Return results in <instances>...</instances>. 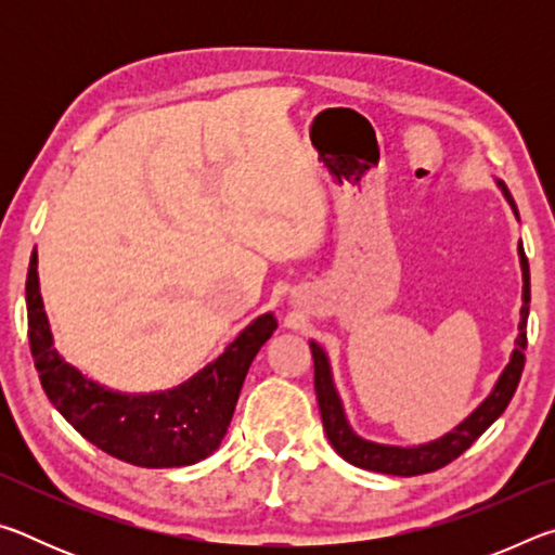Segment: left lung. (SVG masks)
Here are the masks:
<instances>
[{
    "instance_id": "left-lung-1",
    "label": "left lung",
    "mask_w": 555,
    "mask_h": 555,
    "mask_svg": "<svg viewBox=\"0 0 555 555\" xmlns=\"http://www.w3.org/2000/svg\"><path fill=\"white\" fill-rule=\"evenodd\" d=\"M496 185L502 188L506 203L512 205L516 220H519V212H516L514 198L509 195V191H506V185L502 181H496ZM519 261H521V276H524V294H521L524 306H521L519 335H516V347L509 357V364H506L504 372L500 374V379H496L490 397L469 413L463 424H457L450 434L430 440V443L401 448V446H382V443H374V440L357 436L352 426L347 424L340 393H337L333 384V372H331V362H327V354L321 345L311 340L318 406H321L325 436L331 440V446L335 448L337 455L354 467L372 469V473H382V475H399V477L426 475V473H434V469L446 467L448 463H453L457 455H463L465 450L473 446L496 418L502 416L504 409L509 406L516 387H519V379L524 372L526 318H529L531 284H529V261H526L521 242H519Z\"/></svg>"
}]
</instances>
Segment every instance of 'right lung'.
Here are the masks:
<instances>
[{
    "instance_id": "1",
    "label": "right lung",
    "mask_w": 555,
    "mask_h": 555,
    "mask_svg": "<svg viewBox=\"0 0 555 555\" xmlns=\"http://www.w3.org/2000/svg\"><path fill=\"white\" fill-rule=\"evenodd\" d=\"M39 255L26 276L29 345L46 397L61 416L107 455L139 467H183L220 448L255 360L276 331L274 313L251 321L224 352L173 389L121 393L92 382L59 354L39 291Z\"/></svg>"
}]
</instances>
